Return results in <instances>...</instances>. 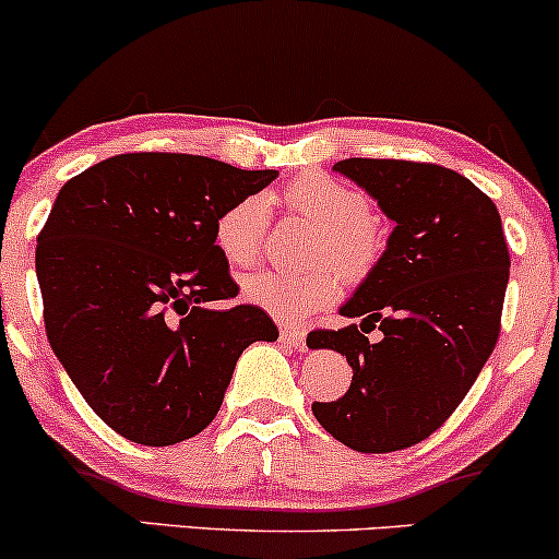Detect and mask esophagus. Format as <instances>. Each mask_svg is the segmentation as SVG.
Returning <instances> with one entry per match:
<instances>
[{
    "instance_id": "34e87169",
    "label": "esophagus",
    "mask_w": 559,
    "mask_h": 559,
    "mask_svg": "<svg viewBox=\"0 0 559 559\" xmlns=\"http://www.w3.org/2000/svg\"><path fill=\"white\" fill-rule=\"evenodd\" d=\"M281 342L292 346V349L301 352L307 346V331L305 329H294V325H284V329H281Z\"/></svg>"
}]
</instances>
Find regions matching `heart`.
Wrapping results in <instances>:
<instances>
[{"label": "heart", "mask_w": 559, "mask_h": 559, "mask_svg": "<svg viewBox=\"0 0 559 559\" xmlns=\"http://www.w3.org/2000/svg\"><path fill=\"white\" fill-rule=\"evenodd\" d=\"M281 202L320 228L312 243V260L320 265L310 271L254 273L241 284V294L249 305L275 318L299 320L336 297L338 273L331 261L337 262L346 278H362L378 260L381 239L365 194L320 173H307L288 183L281 191ZM265 236L267 199L260 194L239 199L215 221L217 249L234 267L254 265L265 247Z\"/></svg>", "instance_id": "b5f03b06"}]
</instances>
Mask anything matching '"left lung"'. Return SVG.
Masks as SVG:
<instances>
[{"label": "left lung", "mask_w": 559, "mask_h": 559, "mask_svg": "<svg viewBox=\"0 0 559 559\" xmlns=\"http://www.w3.org/2000/svg\"><path fill=\"white\" fill-rule=\"evenodd\" d=\"M333 170L362 186L389 221L386 252L338 331L318 329L310 349H333L352 365V383L312 415L357 452L407 449L444 426L465 400L499 338L510 278L502 217L460 173L409 159L349 157ZM379 325L373 345L364 336Z\"/></svg>", "instance_id": "1"}]
</instances>
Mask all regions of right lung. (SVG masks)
<instances>
[{
  "label": "right lung",
  "instance_id": "right-lung-1",
  "mask_svg": "<svg viewBox=\"0 0 559 559\" xmlns=\"http://www.w3.org/2000/svg\"><path fill=\"white\" fill-rule=\"evenodd\" d=\"M278 170L176 152H131L62 186L36 243L47 338L112 431L144 447L213 423L241 352L275 342L215 243L226 207Z\"/></svg>",
  "mask_w": 559,
  "mask_h": 559
}]
</instances>
